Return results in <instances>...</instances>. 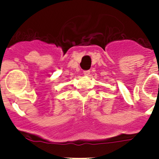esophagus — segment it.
<instances>
[{
    "label": "esophagus",
    "instance_id": "34e87169",
    "mask_svg": "<svg viewBox=\"0 0 159 159\" xmlns=\"http://www.w3.org/2000/svg\"><path fill=\"white\" fill-rule=\"evenodd\" d=\"M90 73H91V71H90V70H87V71H84V74L85 75H89Z\"/></svg>",
    "mask_w": 159,
    "mask_h": 159
}]
</instances>
